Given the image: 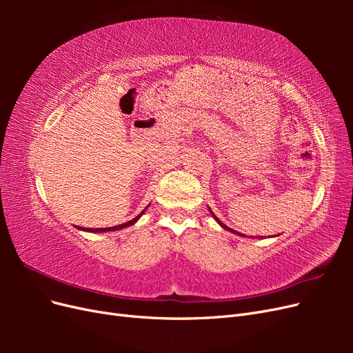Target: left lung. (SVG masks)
I'll return each mask as SVG.
<instances>
[{
  "instance_id": "left-lung-1",
  "label": "left lung",
  "mask_w": 353,
  "mask_h": 353,
  "mask_svg": "<svg viewBox=\"0 0 353 353\" xmlns=\"http://www.w3.org/2000/svg\"><path fill=\"white\" fill-rule=\"evenodd\" d=\"M212 215H213V213H212ZM213 218H215V219H216V221H218V223H219V225H221V227H222V228H225V230H230V231H232V230H231V228H228V227H227V225H223V222H221V221H219V219H218V218H216V216H215V215H213ZM232 232H236V231H232ZM237 234H239V232H237Z\"/></svg>"
}]
</instances>
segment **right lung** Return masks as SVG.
<instances>
[{
    "instance_id": "obj_1",
    "label": "right lung",
    "mask_w": 353,
    "mask_h": 353,
    "mask_svg": "<svg viewBox=\"0 0 353 353\" xmlns=\"http://www.w3.org/2000/svg\"><path fill=\"white\" fill-rule=\"evenodd\" d=\"M145 210V209H144ZM144 210L140 213V215L138 216H135L134 219H131V221H128V222H125V223H121V225H116V227H110V228H81V230H85V231H90V232H105V231H114V230H121V228H125V227H130V225H132V223H135L137 221H138V218H140L143 213H144Z\"/></svg>"
}]
</instances>
